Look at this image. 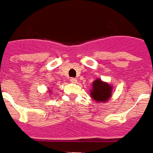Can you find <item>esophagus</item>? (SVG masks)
I'll return each instance as SVG.
<instances>
[{
  "label": "esophagus",
  "instance_id": "esophagus-1",
  "mask_svg": "<svg viewBox=\"0 0 153 153\" xmlns=\"http://www.w3.org/2000/svg\"><path fill=\"white\" fill-rule=\"evenodd\" d=\"M76 82H77V80H76V78L71 77V78L70 79V82H71V83H76Z\"/></svg>",
  "mask_w": 153,
  "mask_h": 153
}]
</instances>
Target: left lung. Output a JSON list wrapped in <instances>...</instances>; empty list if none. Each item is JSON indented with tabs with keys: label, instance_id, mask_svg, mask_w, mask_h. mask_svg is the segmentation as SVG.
<instances>
[{
	"label": "left lung",
	"instance_id": "8db88e82",
	"mask_svg": "<svg viewBox=\"0 0 153 153\" xmlns=\"http://www.w3.org/2000/svg\"><path fill=\"white\" fill-rule=\"evenodd\" d=\"M111 91L112 87L109 84L98 79L93 82V88L91 91V96L93 100L97 102H105L111 96Z\"/></svg>",
	"mask_w": 153,
	"mask_h": 153
}]
</instances>
